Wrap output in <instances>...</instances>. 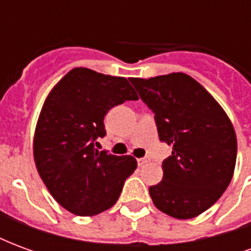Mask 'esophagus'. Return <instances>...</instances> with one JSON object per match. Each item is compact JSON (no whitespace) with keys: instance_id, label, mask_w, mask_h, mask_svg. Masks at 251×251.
I'll use <instances>...</instances> for the list:
<instances>
[{"instance_id":"obj_1","label":"esophagus","mask_w":251,"mask_h":251,"mask_svg":"<svg viewBox=\"0 0 251 251\" xmlns=\"http://www.w3.org/2000/svg\"><path fill=\"white\" fill-rule=\"evenodd\" d=\"M148 161H149V158H148V157L138 158V160H137V163H138V165H140V167H142V165H145V164H147Z\"/></svg>"}]
</instances>
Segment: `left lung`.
<instances>
[{
  "label": "left lung",
  "instance_id": "1",
  "mask_svg": "<svg viewBox=\"0 0 251 251\" xmlns=\"http://www.w3.org/2000/svg\"><path fill=\"white\" fill-rule=\"evenodd\" d=\"M154 113L160 141L172 147L163 180L149 188L164 214L191 219L208 210L230 184L237 161V136L221 104L187 74L130 77Z\"/></svg>",
  "mask_w": 251,
  "mask_h": 251
}]
</instances>
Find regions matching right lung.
Wrapping results in <instances>:
<instances>
[{"label":"right lung","instance_id":"right-lung-1","mask_svg":"<svg viewBox=\"0 0 251 251\" xmlns=\"http://www.w3.org/2000/svg\"><path fill=\"white\" fill-rule=\"evenodd\" d=\"M126 77L74 68L48 94L37 121L33 157L41 180L59 204L79 216L109 210L137 168L131 156L94 149L104 137L111 107L137 100Z\"/></svg>","mask_w":251,"mask_h":251}]
</instances>
